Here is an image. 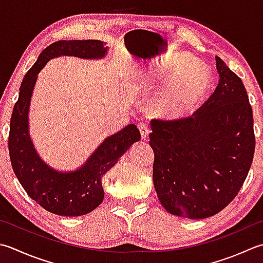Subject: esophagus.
<instances>
[{
	"label": "esophagus",
	"mask_w": 263,
	"mask_h": 263,
	"mask_svg": "<svg viewBox=\"0 0 263 263\" xmlns=\"http://www.w3.org/2000/svg\"><path fill=\"white\" fill-rule=\"evenodd\" d=\"M138 128H139V131H140V133H141V138L143 139V140H146V139H148L149 127H148V125L146 124V123H140V124L138 125Z\"/></svg>",
	"instance_id": "1"
}]
</instances>
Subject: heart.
I'll list each match as a JSON object with an SVG mask.
<instances>
[{"mask_svg": "<svg viewBox=\"0 0 263 263\" xmlns=\"http://www.w3.org/2000/svg\"><path fill=\"white\" fill-rule=\"evenodd\" d=\"M197 60L184 55L168 69L147 75L152 82H163L171 78L156 96L155 108L159 115L167 118L188 116L197 109L211 86L210 70Z\"/></svg>", "mask_w": 263, "mask_h": 263, "instance_id": "b5f03b06", "label": "heart"}]
</instances>
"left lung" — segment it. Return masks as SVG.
Listing matches in <instances>:
<instances>
[{"mask_svg":"<svg viewBox=\"0 0 263 263\" xmlns=\"http://www.w3.org/2000/svg\"><path fill=\"white\" fill-rule=\"evenodd\" d=\"M219 84L190 117L153 120L154 187L168 213L205 219L238 194L253 161V112L245 86L215 57Z\"/></svg>","mask_w":263,"mask_h":263,"instance_id":"1","label":"left lung"}]
</instances>
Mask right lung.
<instances>
[{
    "label": "right lung",
    "instance_id": "right-lung-1",
    "mask_svg": "<svg viewBox=\"0 0 263 263\" xmlns=\"http://www.w3.org/2000/svg\"><path fill=\"white\" fill-rule=\"evenodd\" d=\"M108 48L102 41L73 40L50 44L39 55L20 85L19 98L10 120L9 154L15 177L28 196L51 213L80 217L90 213L104 200L101 179L133 143L140 140L135 124L105 139L87 161L76 171L61 172L42 161L29 137L28 111L37 74L50 59L74 55L83 59H101Z\"/></svg>",
    "mask_w": 263,
    "mask_h": 263
}]
</instances>
